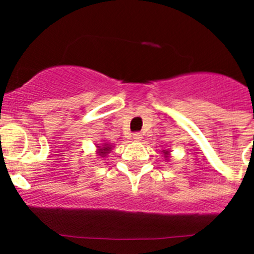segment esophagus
Segmentation results:
<instances>
[{
    "label": "esophagus",
    "mask_w": 254,
    "mask_h": 254,
    "mask_svg": "<svg viewBox=\"0 0 254 254\" xmlns=\"http://www.w3.org/2000/svg\"><path fill=\"white\" fill-rule=\"evenodd\" d=\"M132 138H133L134 141H141L142 140V134L138 133V132H136V133L132 134Z\"/></svg>",
    "instance_id": "obj_1"
}]
</instances>
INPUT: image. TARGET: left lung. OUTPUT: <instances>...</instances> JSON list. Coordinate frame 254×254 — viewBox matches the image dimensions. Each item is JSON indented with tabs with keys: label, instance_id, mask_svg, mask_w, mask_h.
I'll list each match as a JSON object with an SVG mask.
<instances>
[{
	"label": "left lung",
	"instance_id": "left-lung-1",
	"mask_svg": "<svg viewBox=\"0 0 254 254\" xmlns=\"http://www.w3.org/2000/svg\"><path fill=\"white\" fill-rule=\"evenodd\" d=\"M169 150H163V154H164V158H165V160L169 161L170 159V154H169Z\"/></svg>",
	"mask_w": 254,
	"mask_h": 254
}]
</instances>
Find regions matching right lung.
<instances>
[{
  "instance_id": "obj_1",
  "label": "right lung",
  "mask_w": 254,
  "mask_h": 254,
  "mask_svg": "<svg viewBox=\"0 0 254 254\" xmlns=\"http://www.w3.org/2000/svg\"><path fill=\"white\" fill-rule=\"evenodd\" d=\"M112 143H100L96 146V154L99 155L100 158H105L109 152L112 151Z\"/></svg>"
}]
</instances>
